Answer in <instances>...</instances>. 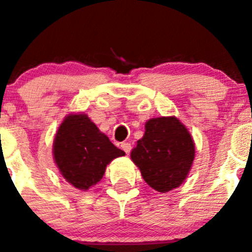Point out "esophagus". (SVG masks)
<instances>
[{"instance_id": "34e87169", "label": "esophagus", "mask_w": 252, "mask_h": 252, "mask_svg": "<svg viewBox=\"0 0 252 252\" xmlns=\"http://www.w3.org/2000/svg\"><path fill=\"white\" fill-rule=\"evenodd\" d=\"M122 149L124 150V152H126V155H129L130 154V151H131V144L130 142H122Z\"/></svg>"}]
</instances>
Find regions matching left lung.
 <instances>
[{"instance_id": "8db88e82", "label": "left lung", "mask_w": 252, "mask_h": 252, "mask_svg": "<svg viewBox=\"0 0 252 252\" xmlns=\"http://www.w3.org/2000/svg\"><path fill=\"white\" fill-rule=\"evenodd\" d=\"M131 159L145 182L159 192L178 188L187 178L195 156L188 129L175 117L152 118L131 151Z\"/></svg>"}]
</instances>
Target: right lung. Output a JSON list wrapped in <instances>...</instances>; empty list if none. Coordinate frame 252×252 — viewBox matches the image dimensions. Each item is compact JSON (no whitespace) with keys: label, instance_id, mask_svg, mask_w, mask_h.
<instances>
[{"label":"right lung","instance_id":"right-lung-1","mask_svg":"<svg viewBox=\"0 0 252 252\" xmlns=\"http://www.w3.org/2000/svg\"><path fill=\"white\" fill-rule=\"evenodd\" d=\"M86 114H70L53 141L56 164L68 183L80 190L97 184L112 159L124 156Z\"/></svg>","mask_w":252,"mask_h":252}]
</instances>
